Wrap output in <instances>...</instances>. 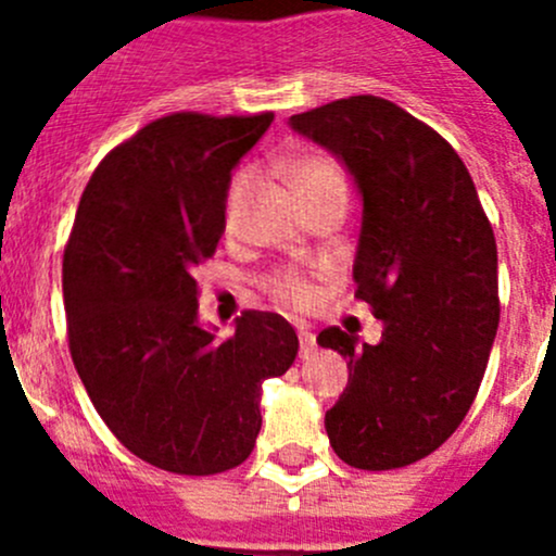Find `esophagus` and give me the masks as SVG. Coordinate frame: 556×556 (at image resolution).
<instances>
[{
	"label": "esophagus",
	"mask_w": 556,
	"mask_h": 556,
	"mask_svg": "<svg viewBox=\"0 0 556 556\" xmlns=\"http://www.w3.org/2000/svg\"><path fill=\"white\" fill-rule=\"evenodd\" d=\"M299 341H301V357H312L314 352H317V339H314V333L312 330H304L301 328L299 330Z\"/></svg>",
	"instance_id": "1"
}]
</instances>
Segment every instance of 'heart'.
I'll return each instance as SVG.
<instances>
[{"label":"heart","mask_w":556,"mask_h":556,"mask_svg":"<svg viewBox=\"0 0 556 556\" xmlns=\"http://www.w3.org/2000/svg\"><path fill=\"white\" fill-rule=\"evenodd\" d=\"M288 179L293 185L295 193L301 195V201L306 204V210L314 206L330 204V201H344L350 193V185H346L344 172L336 164L330 155L323 153H304L299 159L290 161L288 166ZM252 188V172L239 169L231 177L226 190V204H223V226L226 233H233L242 223L247 199H250ZM266 290L271 293V299H277L279 304L293 306V309H306L314 301V288L309 279L304 277L295 268H277L266 277Z\"/></svg>","instance_id":"obj_1"}]
</instances>
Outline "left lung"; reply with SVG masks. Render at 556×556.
<instances>
[{"label": "left lung", "instance_id": "8db88e82", "mask_svg": "<svg viewBox=\"0 0 556 556\" xmlns=\"http://www.w3.org/2000/svg\"><path fill=\"white\" fill-rule=\"evenodd\" d=\"M290 126L361 188L355 299L384 323L379 344L336 325L317 336L350 361L325 430L352 468H403L450 439L484 379L501 319L495 233L452 144L397 104L339 99Z\"/></svg>", "mask_w": 556, "mask_h": 556}]
</instances>
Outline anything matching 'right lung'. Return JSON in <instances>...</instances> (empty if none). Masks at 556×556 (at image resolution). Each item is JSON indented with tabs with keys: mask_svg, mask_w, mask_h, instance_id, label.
<instances>
[{
	"mask_svg": "<svg viewBox=\"0 0 556 556\" xmlns=\"http://www.w3.org/2000/svg\"><path fill=\"white\" fill-rule=\"evenodd\" d=\"M274 112H172L104 155L64 250L66 336L106 428L144 463L215 476L250 457L261 387L299 355L293 325L242 312L231 339L199 325L195 268L215 255L231 169Z\"/></svg>",
	"mask_w": 556,
	"mask_h": 556,
	"instance_id": "right-lung-1",
	"label": "right lung"
}]
</instances>
